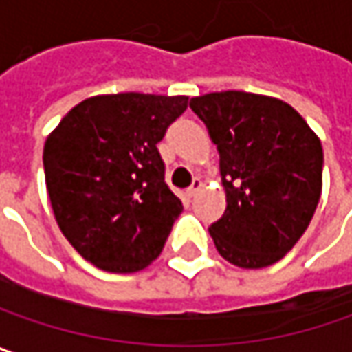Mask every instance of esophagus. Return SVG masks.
Instances as JSON below:
<instances>
[{"instance_id":"obj_1","label":"esophagus","mask_w":352,"mask_h":352,"mask_svg":"<svg viewBox=\"0 0 352 352\" xmlns=\"http://www.w3.org/2000/svg\"><path fill=\"white\" fill-rule=\"evenodd\" d=\"M201 187H203V181H201L199 177H195V179H193V185L187 189V197H189V199H191V197H195L197 191H199Z\"/></svg>"}]
</instances>
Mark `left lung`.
Listing matches in <instances>:
<instances>
[{"label": "left lung", "mask_w": 352, "mask_h": 352, "mask_svg": "<svg viewBox=\"0 0 352 352\" xmlns=\"http://www.w3.org/2000/svg\"><path fill=\"white\" fill-rule=\"evenodd\" d=\"M191 109L217 145L227 209L209 233L241 269L283 258L307 231L322 189V147L289 103L269 95L215 91Z\"/></svg>", "instance_id": "obj_1"}]
</instances>
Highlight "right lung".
Listing matches in <instances>:
<instances>
[{
	"mask_svg": "<svg viewBox=\"0 0 352 352\" xmlns=\"http://www.w3.org/2000/svg\"><path fill=\"white\" fill-rule=\"evenodd\" d=\"M187 105V95H95L47 135L53 215L97 269L135 273L161 255L183 205L165 183L157 143Z\"/></svg>",
	"mask_w": 352,
	"mask_h": 352,
	"instance_id": "obj_1",
	"label": "right lung"
}]
</instances>
